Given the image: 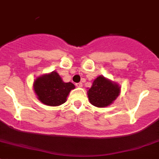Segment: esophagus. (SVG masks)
Listing matches in <instances>:
<instances>
[{
	"instance_id": "1",
	"label": "esophagus",
	"mask_w": 159,
	"mask_h": 159,
	"mask_svg": "<svg viewBox=\"0 0 159 159\" xmlns=\"http://www.w3.org/2000/svg\"><path fill=\"white\" fill-rule=\"evenodd\" d=\"M76 86H77V87H81V86H82V83H81V82L76 83Z\"/></svg>"
}]
</instances>
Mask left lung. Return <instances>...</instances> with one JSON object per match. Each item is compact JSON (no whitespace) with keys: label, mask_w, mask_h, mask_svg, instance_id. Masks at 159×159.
I'll return each instance as SVG.
<instances>
[{"label":"left lung","mask_w":159,"mask_h":159,"mask_svg":"<svg viewBox=\"0 0 159 159\" xmlns=\"http://www.w3.org/2000/svg\"><path fill=\"white\" fill-rule=\"evenodd\" d=\"M119 93L120 87L117 84L113 83L103 76H99L88 90V97L92 105L97 107H105L111 104Z\"/></svg>","instance_id":"left-lung-1"}]
</instances>
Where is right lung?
Masks as SVG:
<instances>
[{
	"instance_id": "1",
	"label": "right lung",
	"mask_w": 159,
	"mask_h": 159,
	"mask_svg": "<svg viewBox=\"0 0 159 159\" xmlns=\"http://www.w3.org/2000/svg\"><path fill=\"white\" fill-rule=\"evenodd\" d=\"M75 86L71 82H64L56 72L38 78L34 84L36 94L47 106H60L66 102L70 90Z\"/></svg>"
}]
</instances>
